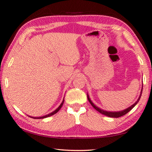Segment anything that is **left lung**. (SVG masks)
<instances>
[{"label": "left lung", "mask_w": 152, "mask_h": 152, "mask_svg": "<svg viewBox=\"0 0 152 152\" xmlns=\"http://www.w3.org/2000/svg\"><path fill=\"white\" fill-rule=\"evenodd\" d=\"M142 92V89H141V91H140V95H139V97L138 98L137 101H136V102L134 103L133 105H132L130 107H127V108H126L125 110H124L118 111V112H110V111H106V110H104L101 109V108H99V107H98L97 106H96V105H94L93 103H92L91 99L89 97V95L88 94H87V96H88V99L89 102L91 103V104L92 105V106L96 110H97L99 113H102V114H104V115L107 116H109V117L118 118V117H120V116H122L125 115V114H126L127 113H129V112L132 109L133 107H134L136 104H137V103H138V102H139V100H140V96H141Z\"/></svg>", "instance_id": "left-lung-1"}]
</instances>
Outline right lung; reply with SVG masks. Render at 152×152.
I'll list each match as a JSON object with an SVG mask.
<instances>
[{
  "label": "right lung",
  "mask_w": 152,
  "mask_h": 152,
  "mask_svg": "<svg viewBox=\"0 0 152 152\" xmlns=\"http://www.w3.org/2000/svg\"><path fill=\"white\" fill-rule=\"evenodd\" d=\"M64 102V99H63L62 102H61V103L60 105V106H59V107H58V108H57V109L56 110H54L53 112H52V113H49V114H47V115H45V116H39V117H33V116H29V117H31V118H45L49 117V116H50L53 115V114H56L59 110H60L61 109V107H62Z\"/></svg>",
  "instance_id": "right-lung-1"
}]
</instances>
